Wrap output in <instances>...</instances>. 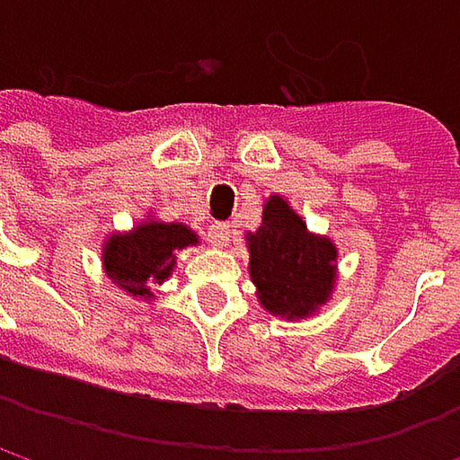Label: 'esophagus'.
I'll list each match as a JSON object with an SVG mask.
<instances>
[{"instance_id": "obj_1", "label": "esophagus", "mask_w": 460, "mask_h": 460, "mask_svg": "<svg viewBox=\"0 0 460 460\" xmlns=\"http://www.w3.org/2000/svg\"><path fill=\"white\" fill-rule=\"evenodd\" d=\"M231 234H234L231 224H226V221H216V224L210 226V231H208V239H210V244H216V247H226L231 242Z\"/></svg>"}]
</instances>
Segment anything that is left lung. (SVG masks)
<instances>
[{"label": "left lung", "mask_w": 460, "mask_h": 460, "mask_svg": "<svg viewBox=\"0 0 460 460\" xmlns=\"http://www.w3.org/2000/svg\"><path fill=\"white\" fill-rule=\"evenodd\" d=\"M247 250L250 277L271 314L298 320L330 298L338 252L330 239L312 236L282 197L266 202L261 229L247 234Z\"/></svg>", "instance_id": "8db88e82"}]
</instances>
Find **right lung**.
Returning a JSON list of instances; mask_svg holds the SVG:
<instances>
[{"instance_id": "1", "label": "right lung", "mask_w": 460, "mask_h": 460, "mask_svg": "<svg viewBox=\"0 0 460 460\" xmlns=\"http://www.w3.org/2000/svg\"><path fill=\"white\" fill-rule=\"evenodd\" d=\"M194 242L197 234L181 224L148 221L128 236H111L103 247V266L122 290L151 298L148 285L164 282L175 266V250Z\"/></svg>"}]
</instances>
